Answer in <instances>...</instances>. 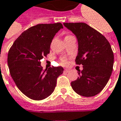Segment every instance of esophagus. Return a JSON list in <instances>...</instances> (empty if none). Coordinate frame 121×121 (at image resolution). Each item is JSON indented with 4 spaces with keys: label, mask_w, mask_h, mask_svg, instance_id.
<instances>
[{
    "label": "esophagus",
    "mask_w": 121,
    "mask_h": 121,
    "mask_svg": "<svg viewBox=\"0 0 121 121\" xmlns=\"http://www.w3.org/2000/svg\"><path fill=\"white\" fill-rule=\"evenodd\" d=\"M70 71V69H69V68H66V69H65V70H64V72L66 73L69 72Z\"/></svg>",
    "instance_id": "1"
}]
</instances>
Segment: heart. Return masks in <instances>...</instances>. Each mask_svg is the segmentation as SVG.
Masks as SVG:
<instances>
[{
    "instance_id": "b5f03b06",
    "label": "heart",
    "mask_w": 121,
    "mask_h": 121,
    "mask_svg": "<svg viewBox=\"0 0 121 121\" xmlns=\"http://www.w3.org/2000/svg\"><path fill=\"white\" fill-rule=\"evenodd\" d=\"M68 36H66V37H68ZM60 62H61V64H62V65H66L68 63L67 59H66V58H65V57H63V58H62V59H60Z\"/></svg>"
}]
</instances>
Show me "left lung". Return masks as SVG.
Masks as SVG:
<instances>
[{
    "instance_id": "left-lung-1",
    "label": "left lung",
    "mask_w": 121,
    "mask_h": 121,
    "mask_svg": "<svg viewBox=\"0 0 121 121\" xmlns=\"http://www.w3.org/2000/svg\"><path fill=\"white\" fill-rule=\"evenodd\" d=\"M78 42L76 65H82L79 77L71 83L78 95L91 97L100 93L110 78L114 55L110 43L99 32L85 23H64Z\"/></svg>"
}]
</instances>
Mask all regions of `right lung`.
I'll return each mask as SVG.
<instances>
[{"label": "right lung", "mask_w": 121, "mask_h": 121, "mask_svg": "<svg viewBox=\"0 0 121 121\" xmlns=\"http://www.w3.org/2000/svg\"><path fill=\"white\" fill-rule=\"evenodd\" d=\"M63 26L60 23L38 24L24 31L15 40L8 55L10 75L18 89L30 99L42 100L53 93L56 79L63 68L43 70L40 60L49 53L55 35Z\"/></svg>", "instance_id": "obj_1"}]
</instances>
